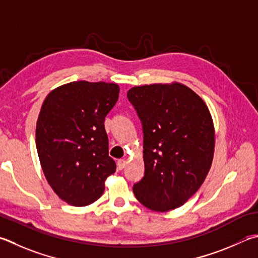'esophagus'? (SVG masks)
<instances>
[{
    "mask_svg": "<svg viewBox=\"0 0 258 258\" xmlns=\"http://www.w3.org/2000/svg\"><path fill=\"white\" fill-rule=\"evenodd\" d=\"M126 163H127V162H126L125 159H120V160L117 161V169L123 170L124 168L126 167Z\"/></svg>",
    "mask_w": 258,
    "mask_h": 258,
    "instance_id": "esophagus-1",
    "label": "esophagus"
}]
</instances>
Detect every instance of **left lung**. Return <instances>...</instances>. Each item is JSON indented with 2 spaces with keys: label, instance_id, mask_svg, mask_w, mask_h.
Masks as SVG:
<instances>
[{
  "label": "left lung",
  "instance_id": "8db88e82",
  "mask_svg": "<svg viewBox=\"0 0 258 258\" xmlns=\"http://www.w3.org/2000/svg\"><path fill=\"white\" fill-rule=\"evenodd\" d=\"M128 100L142 120L144 177L133 186L140 203L156 212L184 205L207 178L215 145L205 101L179 82L133 87Z\"/></svg>",
  "mask_w": 258,
  "mask_h": 258
}]
</instances>
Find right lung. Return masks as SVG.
<instances>
[{
	"instance_id": "add662e5",
	"label": "right lung",
	"mask_w": 258,
	"mask_h": 258,
	"mask_svg": "<svg viewBox=\"0 0 258 258\" xmlns=\"http://www.w3.org/2000/svg\"><path fill=\"white\" fill-rule=\"evenodd\" d=\"M118 96L116 83L74 81L53 89L41 105L36 125L41 169L55 194L73 207L96 202L116 171L104 121Z\"/></svg>"
}]
</instances>
